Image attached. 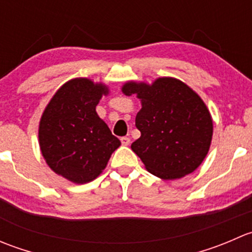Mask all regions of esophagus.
<instances>
[{
    "label": "esophagus",
    "instance_id": "34e87169",
    "mask_svg": "<svg viewBox=\"0 0 252 252\" xmlns=\"http://www.w3.org/2000/svg\"><path fill=\"white\" fill-rule=\"evenodd\" d=\"M121 142L122 145H124V146H128V145L130 144V139L126 138V136H123V138L121 139Z\"/></svg>",
    "mask_w": 252,
    "mask_h": 252
}]
</instances>
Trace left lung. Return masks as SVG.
Here are the masks:
<instances>
[{"mask_svg":"<svg viewBox=\"0 0 252 252\" xmlns=\"http://www.w3.org/2000/svg\"><path fill=\"white\" fill-rule=\"evenodd\" d=\"M122 93L141 102L135 118L141 136L131 150L145 168L164 180L192 173L207 156L213 135L212 117L199 94L172 77L151 84L126 81Z\"/></svg>","mask_w":252,"mask_h":252,"instance_id":"obj_1","label":"left lung"}]
</instances>
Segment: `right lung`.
Returning a JSON list of instances; mask_svg holds the SVG:
<instances>
[{
    "mask_svg": "<svg viewBox=\"0 0 252 252\" xmlns=\"http://www.w3.org/2000/svg\"><path fill=\"white\" fill-rule=\"evenodd\" d=\"M110 89L89 78L70 79L55 93L39 123V145L47 166L75 184L96 179L121 146L96 106Z\"/></svg>",
    "mask_w": 252,
    "mask_h": 252,
    "instance_id": "right-lung-1",
    "label": "right lung"
}]
</instances>
